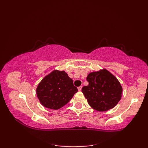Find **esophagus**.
I'll use <instances>...</instances> for the list:
<instances>
[{"mask_svg": "<svg viewBox=\"0 0 148 148\" xmlns=\"http://www.w3.org/2000/svg\"><path fill=\"white\" fill-rule=\"evenodd\" d=\"M77 89H78V90H79V91H81V89H82V86H80L78 87Z\"/></svg>", "mask_w": 148, "mask_h": 148, "instance_id": "1", "label": "esophagus"}]
</instances>
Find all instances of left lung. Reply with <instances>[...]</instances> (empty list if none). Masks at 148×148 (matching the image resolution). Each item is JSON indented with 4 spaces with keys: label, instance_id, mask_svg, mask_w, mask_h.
<instances>
[{
    "label": "left lung",
    "instance_id": "obj_1",
    "mask_svg": "<svg viewBox=\"0 0 148 148\" xmlns=\"http://www.w3.org/2000/svg\"><path fill=\"white\" fill-rule=\"evenodd\" d=\"M86 80L89 84L83 87L82 92L93 109L106 111L117 105L123 90L118 80L111 72L106 69L91 72Z\"/></svg>",
    "mask_w": 148,
    "mask_h": 148
}]
</instances>
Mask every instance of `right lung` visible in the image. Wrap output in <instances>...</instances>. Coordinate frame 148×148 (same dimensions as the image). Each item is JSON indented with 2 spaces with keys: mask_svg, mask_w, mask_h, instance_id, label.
<instances>
[{
  "mask_svg": "<svg viewBox=\"0 0 148 148\" xmlns=\"http://www.w3.org/2000/svg\"><path fill=\"white\" fill-rule=\"evenodd\" d=\"M77 91L65 71L55 70L39 83L36 93L44 107L57 110L67 104Z\"/></svg>",
  "mask_w": 148,
  "mask_h": 148,
  "instance_id": "1",
  "label": "right lung"
}]
</instances>
